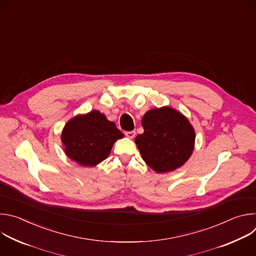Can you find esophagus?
<instances>
[{
	"label": "esophagus",
	"instance_id": "1",
	"mask_svg": "<svg viewBox=\"0 0 256 256\" xmlns=\"http://www.w3.org/2000/svg\"><path fill=\"white\" fill-rule=\"evenodd\" d=\"M124 134H126L128 138H134V136H136V132H134V130L126 132H124Z\"/></svg>",
	"mask_w": 256,
	"mask_h": 256
}]
</instances>
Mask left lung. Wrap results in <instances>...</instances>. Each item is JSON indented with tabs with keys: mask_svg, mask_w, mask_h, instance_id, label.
Returning <instances> with one entry per match:
<instances>
[{
	"mask_svg": "<svg viewBox=\"0 0 256 256\" xmlns=\"http://www.w3.org/2000/svg\"><path fill=\"white\" fill-rule=\"evenodd\" d=\"M144 132L134 142L142 160L158 173L184 165L194 151L196 134L190 122L170 107L146 112Z\"/></svg>",
	"mask_w": 256,
	"mask_h": 256,
	"instance_id": "8db88e82",
	"label": "left lung"
}]
</instances>
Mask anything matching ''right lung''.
Listing matches in <instances>:
<instances>
[{
	"mask_svg": "<svg viewBox=\"0 0 256 256\" xmlns=\"http://www.w3.org/2000/svg\"><path fill=\"white\" fill-rule=\"evenodd\" d=\"M122 136L114 122L93 110L70 120L64 128L62 142L70 159L83 166H95L107 158L114 142Z\"/></svg>",
	"mask_w": 256,
	"mask_h": 256,
	"instance_id": "right-lung-1",
	"label": "right lung"
}]
</instances>
